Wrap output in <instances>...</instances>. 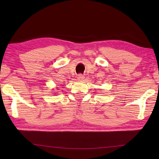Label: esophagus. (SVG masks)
<instances>
[{
    "label": "esophagus",
    "instance_id": "34e87169",
    "mask_svg": "<svg viewBox=\"0 0 159 159\" xmlns=\"http://www.w3.org/2000/svg\"><path fill=\"white\" fill-rule=\"evenodd\" d=\"M78 79L79 80H83L84 79V76L83 74H79L78 75Z\"/></svg>",
    "mask_w": 159,
    "mask_h": 159
}]
</instances>
